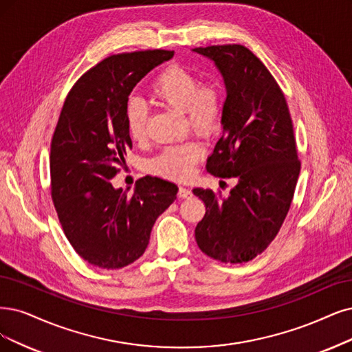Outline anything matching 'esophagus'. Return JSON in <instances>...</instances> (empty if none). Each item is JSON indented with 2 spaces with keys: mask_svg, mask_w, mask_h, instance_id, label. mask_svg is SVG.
Listing matches in <instances>:
<instances>
[{
  "mask_svg": "<svg viewBox=\"0 0 352 352\" xmlns=\"http://www.w3.org/2000/svg\"><path fill=\"white\" fill-rule=\"evenodd\" d=\"M191 196H192V192L188 187H179V190H178V197L179 199H188Z\"/></svg>",
  "mask_w": 352,
  "mask_h": 352,
  "instance_id": "34e87169",
  "label": "esophagus"
}]
</instances>
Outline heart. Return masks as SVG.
Returning a JSON list of instances; mask_svg holds the SVG:
<instances>
[{
    "label": "heart",
    "mask_w": 352,
    "mask_h": 352,
    "mask_svg": "<svg viewBox=\"0 0 352 352\" xmlns=\"http://www.w3.org/2000/svg\"><path fill=\"white\" fill-rule=\"evenodd\" d=\"M152 98L175 111L184 113L187 124L201 136L214 135L225 113V96L219 82H200L199 76L181 65L165 68L151 85ZM127 133L133 142L146 138V109L139 100H130L124 111ZM204 153L199 142H184L166 146L152 161V169L162 177L186 179Z\"/></svg>",
    "instance_id": "obj_1"
}]
</instances>
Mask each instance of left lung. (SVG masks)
<instances>
[{"instance_id":"8db88e82","label":"left lung","mask_w":352,"mask_h":352,"mask_svg":"<svg viewBox=\"0 0 352 352\" xmlns=\"http://www.w3.org/2000/svg\"><path fill=\"white\" fill-rule=\"evenodd\" d=\"M192 52L212 59L226 85L222 136L206 169L238 179L225 199L209 188L192 190L206 204L196 241L220 263H248L277 236L300 174L289 106L274 76L248 47L217 45Z\"/></svg>"}]
</instances>
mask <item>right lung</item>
<instances>
[{"instance_id":"right-lung-1","label":"right lung","mask_w":352,"mask_h":352,"mask_svg":"<svg viewBox=\"0 0 352 352\" xmlns=\"http://www.w3.org/2000/svg\"><path fill=\"white\" fill-rule=\"evenodd\" d=\"M173 50L111 55L87 71L63 102L50 143V191L65 236L91 265L119 270L145 252L155 220L178 187L158 177L136 181L133 194L114 188L132 149L126 106L135 85Z\"/></svg>"}]
</instances>
